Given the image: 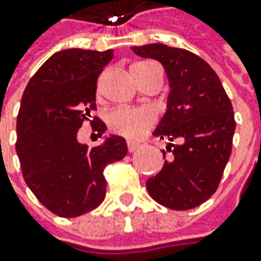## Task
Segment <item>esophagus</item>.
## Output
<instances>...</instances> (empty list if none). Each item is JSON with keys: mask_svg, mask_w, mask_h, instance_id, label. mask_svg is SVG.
I'll list each match as a JSON object with an SVG mask.
<instances>
[{"mask_svg": "<svg viewBox=\"0 0 261 261\" xmlns=\"http://www.w3.org/2000/svg\"><path fill=\"white\" fill-rule=\"evenodd\" d=\"M138 148H139V144H135V142H127V151H129V152H135Z\"/></svg>", "mask_w": 261, "mask_h": 261, "instance_id": "obj_1", "label": "esophagus"}]
</instances>
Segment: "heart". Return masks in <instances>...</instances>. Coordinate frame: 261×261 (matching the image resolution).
I'll return each instance as SVG.
<instances>
[{
    "label": "heart",
    "instance_id": "b5f03b06",
    "mask_svg": "<svg viewBox=\"0 0 261 261\" xmlns=\"http://www.w3.org/2000/svg\"><path fill=\"white\" fill-rule=\"evenodd\" d=\"M149 65L148 62H139L130 68V72L141 71L142 68ZM107 126L109 129L119 136H123L130 141H139L142 136L155 123V116L144 107H119L110 110L107 116Z\"/></svg>",
    "mask_w": 261,
    "mask_h": 261
}]
</instances>
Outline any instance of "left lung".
<instances>
[{
	"mask_svg": "<svg viewBox=\"0 0 261 261\" xmlns=\"http://www.w3.org/2000/svg\"><path fill=\"white\" fill-rule=\"evenodd\" d=\"M142 58L161 62L170 81L166 115L154 135L168 139L171 158L148 178L160 205L187 211L214 195L231 155L236 120L231 100L215 71L200 56L163 43L135 46ZM166 158V151H163Z\"/></svg>",
	"mask_w": 261,
	"mask_h": 261,
	"instance_id": "obj_1",
	"label": "left lung"
}]
</instances>
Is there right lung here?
I'll use <instances>...</instances> for the list:
<instances>
[{"mask_svg":"<svg viewBox=\"0 0 261 261\" xmlns=\"http://www.w3.org/2000/svg\"><path fill=\"white\" fill-rule=\"evenodd\" d=\"M113 50L65 49L56 52L25 87L17 116L15 151L24 181L42 205L62 218H75L105 200L107 164L127 152L122 136L110 135L103 145L78 142L83 122L95 110L97 78ZM93 129L105 134L94 117Z\"/></svg>","mask_w":261,"mask_h":261,"instance_id":"right-lung-1","label":"right lung"}]
</instances>
